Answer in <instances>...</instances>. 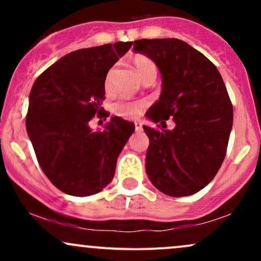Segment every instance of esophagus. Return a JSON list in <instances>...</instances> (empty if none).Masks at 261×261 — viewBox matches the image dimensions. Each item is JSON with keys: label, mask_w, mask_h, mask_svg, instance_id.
<instances>
[{"label": "esophagus", "mask_w": 261, "mask_h": 261, "mask_svg": "<svg viewBox=\"0 0 261 261\" xmlns=\"http://www.w3.org/2000/svg\"><path fill=\"white\" fill-rule=\"evenodd\" d=\"M135 128H136V131L142 130V122H140V121L135 122Z\"/></svg>", "instance_id": "esophagus-1"}]
</instances>
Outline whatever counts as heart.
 <instances>
[{"instance_id": "b5f03b06", "label": "heart", "mask_w": 261, "mask_h": 261, "mask_svg": "<svg viewBox=\"0 0 261 261\" xmlns=\"http://www.w3.org/2000/svg\"><path fill=\"white\" fill-rule=\"evenodd\" d=\"M134 65L139 73L140 79L143 81L148 79H155L157 77V65L152 61L147 56L139 55L134 59ZM147 107L146 101H130V100H120L116 101L113 106V113L115 115L125 119H135L142 113V110Z\"/></svg>"}]
</instances>
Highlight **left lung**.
<instances>
[{
    "label": "left lung",
    "instance_id": "8db88e82",
    "mask_svg": "<svg viewBox=\"0 0 261 261\" xmlns=\"http://www.w3.org/2000/svg\"><path fill=\"white\" fill-rule=\"evenodd\" d=\"M134 51L153 60L162 74L160 100L146 115L164 128L169 118L175 122L170 131L143 126L149 139L146 172L166 195H193L215 178L226 157L233 122L228 92L216 66L185 41L141 39Z\"/></svg>",
    "mask_w": 261,
    "mask_h": 261
}]
</instances>
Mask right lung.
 I'll return each instance as SVG.
<instances>
[{
    "label": "right lung",
    "instance_id": "1",
    "mask_svg": "<svg viewBox=\"0 0 261 261\" xmlns=\"http://www.w3.org/2000/svg\"><path fill=\"white\" fill-rule=\"evenodd\" d=\"M133 41H118L72 51L44 71L33 85L25 118L27 133L41 169L62 193L89 196L113 180L116 161L135 130L114 116L104 130L89 121L108 118L107 73Z\"/></svg>",
    "mask_w": 261,
    "mask_h": 261
}]
</instances>
